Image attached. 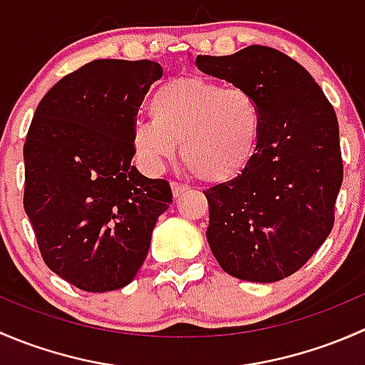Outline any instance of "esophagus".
I'll use <instances>...</instances> for the list:
<instances>
[{
  "mask_svg": "<svg viewBox=\"0 0 365 365\" xmlns=\"http://www.w3.org/2000/svg\"><path fill=\"white\" fill-rule=\"evenodd\" d=\"M171 189H173V196L180 197L182 194H185L187 190H189V185H185V183H180V182H173Z\"/></svg>",
  "mask_w": 365,
  "mask_h": 365,
  "instance_id": "34e87169",
  "label": "esophagus"
}]
</instances>
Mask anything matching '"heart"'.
I'll return each mask as SVG.
<instances>
[{
  "label": "heart",
  "instance_id": "1",
  "mask_svg": "<svg viewBox=\"0 0 365 365\" xmlns=\"http://www.w3.org/2000/svg\"><path fill=\"white\" fill-rule=\"evenodd\" d=\"M152 121L132 128L135 155L150 169H160L176 155L205 182H227L240 175L256 153L263 109L245 88L201 77L171 79L148 102Z\"/></svg>",
  "mask_w": 365,
  "mask_h": 365
}]
</instances>
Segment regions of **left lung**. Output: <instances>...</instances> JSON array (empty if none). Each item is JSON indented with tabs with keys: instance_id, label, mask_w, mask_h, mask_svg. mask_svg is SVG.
Returning <instances> with one entry per match:
<instances>
[{
	"instance_id": "8db88e82",
	"label": "left lung",
	"mask_w": 365,
	"mask_h": 365,
	"mask_svg": "<svg viewBox=\"0 0 365 365\" xmlns=\"http://www.w3.org/2000/svg\"><path fill=\"white\" fill-rule=\"evenodd\" d=\"M196 65L249 90L263 109L247 168L205 190L210 249L233 277L281 281L307 263L334 227L342 183L336 111L311 73L272 47L197 56Z\"/></svg>"
}]
</instances>
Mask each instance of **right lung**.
<instances>
[{"mask_svg":"<svg viewBox=\"0 0 365 365\" xmlns=\"http://www.w3.org/2000/svg\"><path fill=\"white\" fill-rule=\"evenodd\" d=\"M157 61L95 60L40 101L24 143V210L47 267L76 288L130 284L159 215L173 203L165 180L132 165V128Z\"/></svg>","mask_w":365,"mask_h":365,"instance_id":"add662e5","label":"right lung"}]
</instances>
